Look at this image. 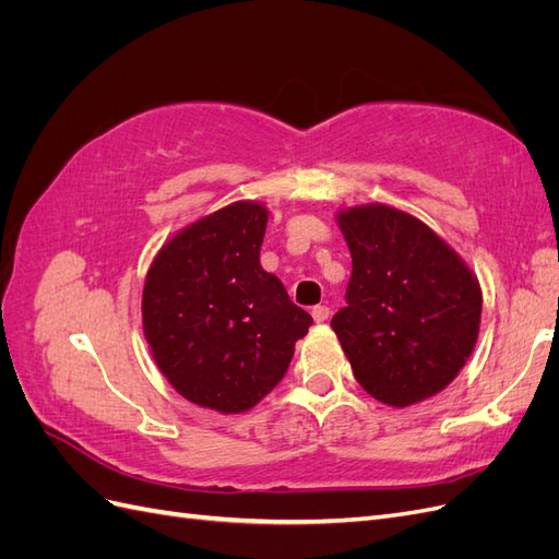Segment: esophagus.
<instances>
[{
	"label": "esophagus",
	"instance_id": "34e87169",
	"mask_svg": "<svg viewBox=\"0 0 559 559\" xmlns=\"http://www.w3.org/2000/svg\"><path fill=\"white\" fill-rule=\"evenodd\" d=\"M312 317H314L317 324H324V321L329 319V308L326 306H314L312 308Z\"/></svg>",
	"mask_w": 559,
	"mask_h": 559
}]
</instances>
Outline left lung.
<instances>
[{
	"label": "left lung",
	"mask_w": 559,
	"mask_h": 559,
	"mask_svg": "<svg viewBox=\"0 0 559 559\" xmlns=\"http://www.w3.org/2000/svg\"><path fill=\"white\" fill-rule=\"evenodd\" d=\"M335 218L352 253V277L347 306L333 314L331 329L354 378L394 408L443 392L478 341V277L408 212L373 202Z\"/></svg>",
	"instance_id": "1"
}]
</instances>
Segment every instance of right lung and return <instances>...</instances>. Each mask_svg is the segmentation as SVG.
<instances>
[{
	"label": "right lung",
	"instance_id": "obj_1",
	"mask_svg": "<svg viewBox=\"0 0 559 559\" xmlns=\"http://www.w3.org/2000/svg\"><path fill=\"white\" fill-rule=\"evenodd\" d=\"M265 224L261 202H233L167 240L146 273L144 337L167 382L200 408L251 411L312 324L261 267Z\"/></svg>",
	"mask_w": 559,
	"mask_h": 559
}]
</instances>
